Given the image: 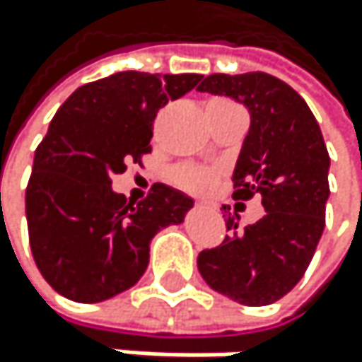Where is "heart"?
<instances>
[{
  "mask_svg": "<svg viewBox=\"0 0 362 362\" xmlns=\"http://www.w3.org/2000/svg\"><path fill=\"white\" fill-rule=\"evenodd\" d=\"M175 182L191 193H206L215 185V171L206 167L185 165L175 171Z\"/></svg>",
  "mask_w": 362,
  "mask_h": 362,
  "instance_id": "obj_1",
  "label": "heart"
}]
</instances>
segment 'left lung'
I'll return each mask as SVG.
<instances>
[{"label": "left lung", "mask_w": 362, "mask_h": 362, "mask_svg": "<svg viewBox=\"0 0 362 362\" xmlns=\"http://www.w3.org/2000/svg\"><path fill=\"white\" fill-rule=\"evenodd\" d=\"M197 90L232 97L250 110L232 197H260L265 206L262 219L241 232L223 215L230 234L199 252L197 269L234 302L274 304L302 280L326 226L330 156L322 130L302 97L269 74H213Z\"/></svg>", "instance_id": "obj_1"}]
</instances>
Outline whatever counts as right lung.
I'll list each match as a JSON object with an SVG mask.
<instances>
[{
	"label": "right lung",
	"instance_id": "1",
	"mask_svg": "<svg viewBox=\"0 0 362 362\" xmlns=\"http://www.w3.org/2000/svg\"><path fill=\"white\" fill-rule=\"evenodd\" d=\"M199 80L121 71L80 86L54 115L34 151L25 217L36 267L66 300L95 304L134 286L154 234L182 223L193 206L185 193L156 182L128 204L110 185L151 154L158 110Z\"/></svg>",
	"mask_w": 362,
	"mask_h": 362
}]
</instances>
